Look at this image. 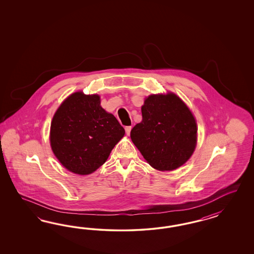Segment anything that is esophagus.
Wrapping results in <instances>:
<instances>
[{
    "instance_id": "34e87169",
    "label": "esophagus",
    "mask_w": 254,
    "mask_h": 254,
    "mask_svg": "<svg viewBox=\"0 0 254 254\" xmlns=\"http://www.w3.org/2000/svg\"><path fill=\"white\" fill-rule=\"evenodd\" d=\"M125 129H126V133H127V135H129V134H130L131 129H132V127H131V126H127V127H125Z\"/></svg>"
}]
</instances>
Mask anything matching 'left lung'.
I'll return each mask as SVG.
<instances>
[{"label": "left lung", "mask_w": 254, "mask_h": 254, "mask_svg": "<svg viewBox=\"0 0 254 254\" xmlns=\"http://www.w3.org/2000/svg\"><path fill=\"white\" fill-rule=\"evenodd\" d=\"M142 121L130 132L133 143L154 169L165 171L183 166L196 144V123L176 95H151L141 107Z\"/></svg>", "instance_id": "1"}]
</instances>
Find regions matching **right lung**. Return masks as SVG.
I'll list each match as a JSON object with an SVG mask.
<instances>
[{"mask_svg":"<svg viewBox=\"0 0 254 254\" xmlns=\"http://www.w3.org/2000/svg\"><path fill=\"white\" fill-rule=\"evenodd\" d=\"M125 129L100 106V96L76 92L63 101L50 128L55 155L66 169L87 175L107 160Z\"/></svg>","mask_w":254,"mask_h":254,"instance_id":"obj_1","label":"right lung"}]
</instances>
